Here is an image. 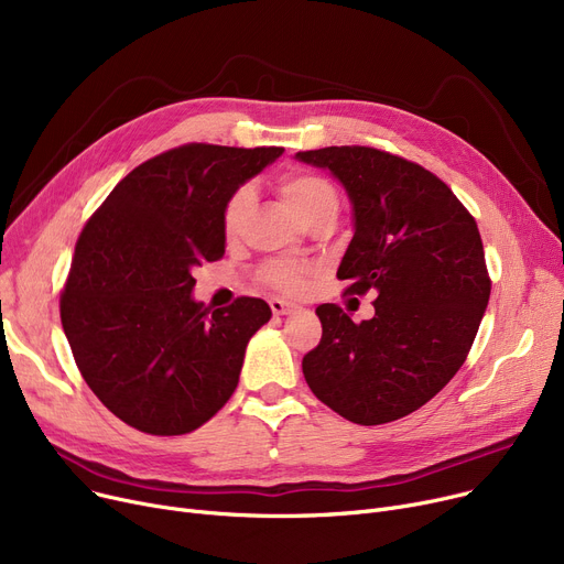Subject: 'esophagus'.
Instances as JSON below:
<instances>
[{
    "label": "esophagus",
    "mask_w": 564,
    "mask_h": 564,
    "mask_svg": "<svg viewBox=\"0 0 564 564\" xmlns=\"http://www.w3.org/2000/svg\"><path fill=\"white\" fill-rule=\"evenodd\" d=\"M270 308H272L274 315H290L297 306H294L292 302H285V300L274 297V300H270Z\"/></svg>",
    "instance_id": "34e87169"
}]
</instances>
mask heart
Instances as JSON below:
<instances>
[{"label": "heart", "instance_id": "obj_1", "mask_svg": "<svg viewBox=\"0 0 564 564\" xmlns=\"http://www.w3.org/2000/svg\"><path fill=\"white\" fill-rule=\"evenodd\" d=\"M281 196L292 207V213L302 219L306 226L308 221L322 215H336L338 213V194L329 181H324L313 173H285L276 181ZM253 194L249 187H240L230 194L224 205L221 226L228 237H235L242 230L245 219L251 210ZM308 270L304 264L290 262V260H272L262 267V279L272 288L285 292H300L306 283Z\"/></svg>", "mask_w": 564, "mask_h": 564}]
</instances>
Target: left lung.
Here are the masks:
<instances>
[{"mask_svg":"<svg viewBox=\"0 0 564 564\" xmlns=\"http://www.w3.org/2000/svg\"><path fill=\"white\" fill-rule=\"evenodd\" d=\"M327 169L351 203L345 292L372 290L364 322L336 304L315 308L322 340L304 361L317 400L359 425L391 423L430 402L466 361L491 281L478 224L427 169L368 145L294 155Z\"/></svg>","mask_w":564,"mask_h":564,"instance_id":"8db88e82","label":"left lung"}]
</instances>
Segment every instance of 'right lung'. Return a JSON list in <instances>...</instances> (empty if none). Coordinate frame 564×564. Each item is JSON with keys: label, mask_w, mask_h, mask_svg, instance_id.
<instances>
[{"label": "right lung", "mask_w": 564, "mask_h": 564, "mask_svg": "<svg viewBox=\"0 0 564 564\" xmlns=\"http://www.w3.org/2000/svg\"><path fill=\"white\" fill-rule=\"evenodd\" d=\"M283 148L187 143L139 164L84 226L62 294L75 364L98 400L145 434H187L240 381L262 300L213 311L192 272L226 251L224 205Z\"/></svg>", "instance_id": "obj_1"}]
</instances>
